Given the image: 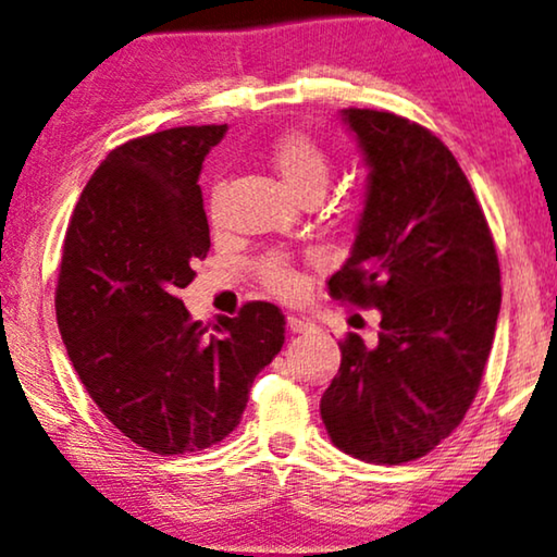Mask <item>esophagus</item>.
Here are the masks:
<instances>
[{
	"label": "esophagus",
	"instance_id": "1",
	"mask_svg": "<svg viewBox=\"0 0 557 557\" xmlns=\"http://www.w3.org/2000/svg\"><path fill=\"white\" fill-rule=\"evenodd\" d=\"M287 329H290L293 333H308V331H313V323L302 315H287Z\"/></svg>",
	"mask_w": 557,
	"mask_h": 557
}]
</instances>
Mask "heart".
Returning <instances> with one entry per match:
<instances>
[{"mask_svg":"<svg viewBox=\"0 0 557 557\" xmlns=\"http://www.w3.org/2000/svg\"><path fill=\"white\" fill-rule=\"evenodd\" d=\"M270 162L287 188L300 198L308 193H323L333 168L331 154L306 132H285L274 139L270 147ZM257 274L267 290L277 295H293L300 285L290 259L285 255H274V251L259 259Z\"/></svg>","mask_w":557,"mask_h":557,"instance_id":"obj_1","label":"heart"}]
</instances>
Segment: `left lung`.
<instances>
[{"mask_svg":"<svg viewBox=\"0 0 557 557\" xmlns=\"http://www.w3.org/2000/svg\"><path fill=\"white\" fill-rule=\"evenodd\" d=\"M367 154L369 185L333 300L380 308V338L341 341L321 397L333 446L369 463L425 456L476 397L502 306L486 216L454 152L410 119L344 109Z\"/></svg>","mask_w":557,"mask_h":557,"instance_id":"obj_1","label":"left lung"}]
</instances>
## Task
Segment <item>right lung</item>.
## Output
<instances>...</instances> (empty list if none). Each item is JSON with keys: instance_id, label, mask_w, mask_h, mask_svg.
Returning a JSON list of instances; mask_svg holds the SVG:
<instances>
[{"instance_id": "obj_1", "label": "right lung", "mask_w": 557, "mask_h": 557, "mask_svg": "<svg viewBox=\"0 0 557 557\" xmlns=\"http://www.w3.org/2000/svg\"><path fill=\"white\" fill-rule=\"evenodd\" d=\"M224 135L226 124L173 127L114 147L63 242L55 315L73 369L111 425L158 456L224 441L285 344L272 302L203 325L177 298L209 255L198 175Z\"/></svg>"}]
</instances>
